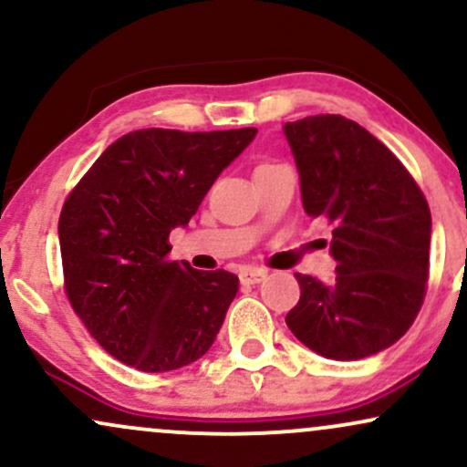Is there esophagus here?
<instances>
[{
    "instance_id": "esophagus-1",
    "label": "esophagus",
    "mask_w": 467,
    "mask_h": 467,
    "mask_svg": "<svg viewBox=\"0 0 467 467\" xmlns=\"http://www.w3.org/2000/svg\"><path fill=\"white\" fill-rule=\"evenodd\" d=\"M267 276L265 270H259V267H248V270H241V283H245V285H256V283H261L264 278Z\"/></svg>"
}]
</instances>
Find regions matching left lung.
Segmentation results:
<instances>
[{"instance_id":"1","label":"left lung","mask_w":467,"mask_h":467,"mask_svg":"<svg viewBox=\"0 0 467 467\" xmlns=\"http://www.w3.org/2000/svg\"><path fill=\"white\" fill-rule=\"evenodd\" d=\"M303 208L334 226V283L296 275L301 301L285 323L329 360H360L409 331L428 281L432 219L404 164L373 133L336 114L283 127Z\"/></svg>"}]
</instances>
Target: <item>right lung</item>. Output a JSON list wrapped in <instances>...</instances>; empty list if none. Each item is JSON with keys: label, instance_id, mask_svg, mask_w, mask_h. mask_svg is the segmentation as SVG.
<instances>
[{"label": "right lung", "instance_id": "right-lung-1", "mask_svg": "<svg viewBox=\"0 0 467 467\" xmlns=\"http://www.w3.org/2000/svg\"><path fill=\"white\" fill-rule=\"evenodd\" d=\"M230 131L140 130L118 138L63 203L66 292L116 360L164 373L200 360L222 329L239 278L166 261L213 182L254 140Z\"/></svg>", "mask_w": 467, "mask_h": 467}]
</instances>
